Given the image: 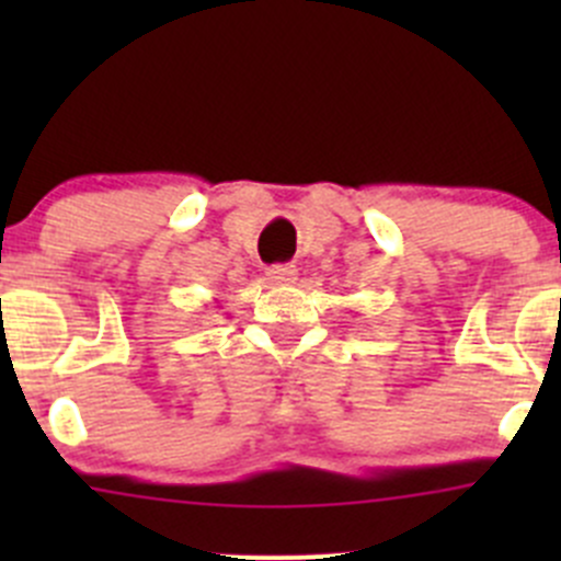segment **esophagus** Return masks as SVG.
Here are the masks:
<instances>
[{
	"mask_svg": "<svg viewBox=\"0 0 561 561\" xmlns=\"http://www.w3.org/2000/svg\"><path fill=\"white\" fill-rule=\"evenodd\" d=\"M296 276H298L296 265H271V268H265V279H268L271 285H293Z\"/></svg>",
	"mask_w": 561,
	"mask_h": 561,
	"instance_id": "esophagus-1",
	"label": "esophagus"
}]
</instances>
